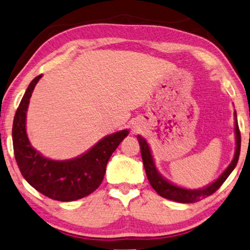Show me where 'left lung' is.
<instances>
[{
    "instance_id": "8db88e82",
    "label": "left lung",
    "mask_w": 250,
    "mask_h": 250,
    "mask_svg": "<svg viewBox=\"0 0 250 250\" xmlns=\"http://www.w3.org/2000/svg\"><path fill=\"white\" fill-rule=\"evenodd\" d=\"M235 133H236V152L235 156L230 165L227 167V169L224 171V173L219 176V177L216 179V181L208 185L205 188H202V189H186V188H182L178 186H175L169 182H167L166 179H164L155 167V163L152 156V153H150L149 146L145 141V138H143L141 135H138L137 140L140 143L141 147V154H142V159L143 163H144L145 171L147 175V178H148V182L152 187L156 190V193L162 196V197L166 199L174 200V202L178 203H185V204H190V203H196L199 202L204 198L208 197L211 194H214L218 188L223 185L224 182L226 181L227 177L237 165L240 154V144H241V138H240V130L238 127V122H237V115L235 112Z\"/></svg>"
}]
</instances>
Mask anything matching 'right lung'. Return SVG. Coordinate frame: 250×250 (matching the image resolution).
<instances>
[{
	"label": "right lung",
	"instance_id": "obj_1",
	"mask_svg": "<svg viewBox=\"0 0 250 250\" xmlns=\"http://www.w3.org/2000/svg\"><path fill=\"white\" fill-rule=\"evenodd\" d=\"M41 77L42 74L31 82L16 109L12 128L14 156L23 177L41 194L60 202L77 200L92 194L101 185L110 155L127 136L128 130L108 135L74 159L45 158L30 144L25 128L27 106Z\"/></svg>",
	"mask_w": 250,
	"mask_h": 250
}]
</instances>
